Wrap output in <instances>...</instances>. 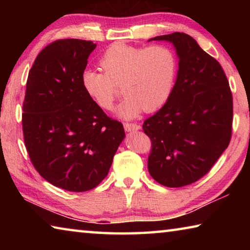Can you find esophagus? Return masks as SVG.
Masks as SVG:
<instances>
[{"instance_id": "1", "label": "esophagus", "mask_w": 250, "mask_h": 250, "mask_svg": "<svg viewBox=\"0 0 250 250\" xmlns=\"http://www.w3.org/2000/svg\"><path fill=\"white\" fill-rule=\"evenodd\" d=\"M125 130L128 131V132H131V131H138L140 129V125L137 124H129V122H125L124 124Z\"/></svg>"}]
</instances>
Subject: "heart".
<instances>
[{
  "instance_id": "b5f03b06",
  "label": "heart",
  "mask_w": 250,
  "mask_h": 250,
  "mask_svg": "<svg viewBox=\"0 0 250 250\" xmlns=\"http://www.w3.org/2000/svg\"><path fill=\"white\" fill-rule=\"evenodd\" d=\"M99 64L104 73L83 70V89L97 105L109 110L122 84L125 98L117 108V115L124 119H133L143 110H158L174 87L177 59L167 46L115 43L101 55Z\"/></svg>"
}]
</instances>
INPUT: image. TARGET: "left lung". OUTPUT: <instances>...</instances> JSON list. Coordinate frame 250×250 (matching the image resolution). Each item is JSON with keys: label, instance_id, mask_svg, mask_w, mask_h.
Instances as JSON below:
<instances>
[{"label": "left lung", "instance_id": "obj_1", "mask_svg": "<svg viewBox=\"0 0 250 250\" xmlns=\"http://www.w3.org/2000/svg\"><path fill=\"white\" fill-rule=\"evenodd\" d=\"M150 41L171 42L179 71L166 104L143 122L152 147L150 175L167 188L192 184L209 172L231 138L232 96L219 62L185 33Z\"/></svg>", "mask_w": 250, "mask_h": 250}]
</instances>
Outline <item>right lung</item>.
Masks as SVG:
<instances>
[{"instance_id":"obj_1","label":"right lung","mask_w":250,"mask_h":250,"mask_svg":"<svg viewBox=\"0 0 250 250\" xmlns=\"http://www.w3.org/2000/svg\"><path fill=\"white\" fill-rule=\"evenodd\" d=\"M91 41L58 40L37 55L23 103L24 142L42 177L70 192H86L108 175L125 134L86 94L82 74Z\"/></svg>"}]
</instances>
